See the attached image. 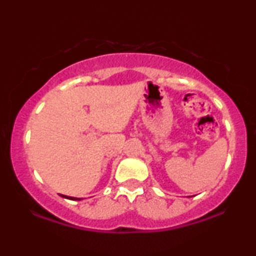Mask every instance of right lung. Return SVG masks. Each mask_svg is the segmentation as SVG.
<instances>
[{
	"label": "right lung",
	"mask_w": 256,
	"mask_h": 256,
	"mask_svg": "<svg viewBox=\"0 0 256 256\" xmlns=\"http://www.w3.org/2000/svg\"><path fill=\"white\" fill-rule=\"evenodd\" d=\"M62 198H66V199H71V200H82V198H76V197H68V196H64V194H60Z\"/></svg>",
	"instance_id": "add662e5"
}]
</instances>
